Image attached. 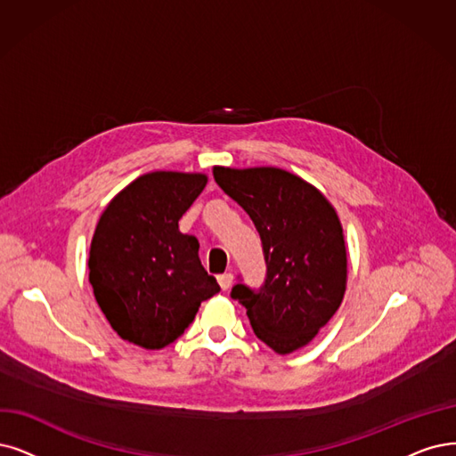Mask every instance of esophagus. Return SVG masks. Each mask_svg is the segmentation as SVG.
Returning <instances> with one entry per match:
<instances>
[{
  "label": "esophagus",
  "mask_w": 456,
  "mask_h": 456,
  "mask_svg": "<svg viewBox=\"0 0 456 456\" xmlns=\"http://www.w3.org/2000/svg\"><path fill=\"white\" fill-rule=\"evenodd\" d=\"M217 281H219V285H222V289L227 291V289L231 288V285H232V274H231V273L219 274V276H217Z\"/></svg>",
  "instance_id": "esophagus-1"
}]
</instances>
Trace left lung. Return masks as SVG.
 <instances>
[{
	"mask_svg": "<svg viewBox=\"0 0 456 456\" xmlns=\"http://www.w3.org/2000/svg\"><path fill=\"white\" fill-rule=\"evenodd\" d=\"M214 178L248 212L263 246L266 274L254 289L231 291L256 336L280 355L306 346L340 308L347 257L340 219L314 185L274 167H216Z\"/></svg>",
	"mask_w": 456,
	"mask_h": 456,
	"instance_id": "1",
	"label": "left lung"
}]
</instances>
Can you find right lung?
I'll list each match as a JSON object with an SVG mask.
<instances>
[{
  "instance_id": "right-lung-1",
  "label": "right lung",
  "mask_w": 456,
  "mask_h": 456,
  "mask_svg": "<svg viewBox=\"0 0 456 456\" xmlns=\"http://www.w3.org/2000/svg\"><path fill=\"white\" fill-rule=\"evenodd\" d=\"M205 175L150 173L101 214L90 248V283L120 338L161 349L183 334L219 285L199 259V240L178 219L205 190Z\"/></svg>"
}]
</instances>
